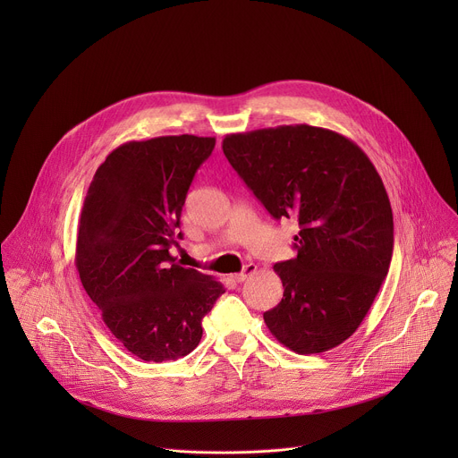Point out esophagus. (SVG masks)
<instances>
[{"label":"esophagus","mask_w":458,"mask_h":458,"mask_svg":"<svg viewBox=\"0 0 458 458\" xmlns=\"http://www.w3.org/2000/svg\"><path fill=\"white\" fill-rule=\"evenodd\" d=\"M257 272V267L255 265H246L244 268H242V272H239L237 276H235V281L237 283H242V281H246L250 276H253Z\"/></svg>","instance_id":"esophagus-1"}]
</instances>
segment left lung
<instances>
[{"label":"left lung","instance_id":"left-lung-1","mask_svg":"<svg viewBox=\"0 0 458 458\" xmlns=\"http://www.w3.org/2000/svg\"><path fill=\"white\" fill-rule=\"evenodd\" d=\"M223 152L272 217L299 221L297 257L274 267L284 293L263 315L268 330L301 355L343 344L394 253V214L373 163L348 138L310 124L230 134Z\"/></svg>","mask_w":458,"mask_h":458}]
</instances>
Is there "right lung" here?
I'll return each mask as SVG.
<instances>
[{
  "instance_id": "add662e5",
  "label": "right lung",
  "mask_w": 458,
  "mask_h": 458,
  "mask_svg": "<svg viewBox=\"0 0 458 458\" xmlns=\"http://www.w3.org/2000/svg\"><path fill=\"white\" fill-rule=\"evenodd\" d=\"M216 138L163 136L128 141L98 168L83 203L76 268L112 335L147 362L198 348L203 317L225 286L174 263L191 179Z\"/></svg>"
}]
</instances>
